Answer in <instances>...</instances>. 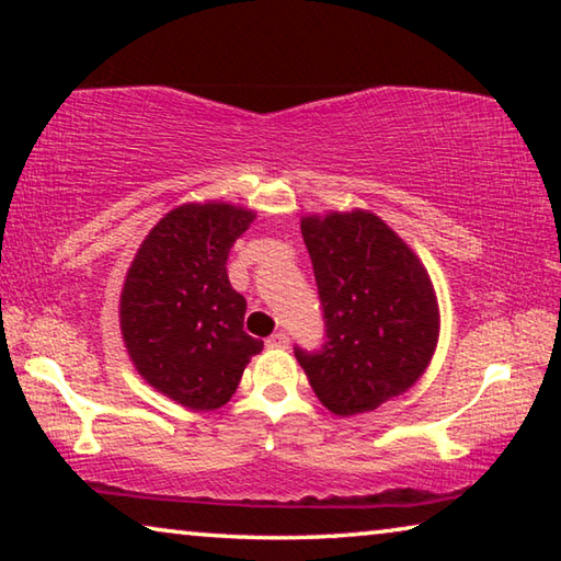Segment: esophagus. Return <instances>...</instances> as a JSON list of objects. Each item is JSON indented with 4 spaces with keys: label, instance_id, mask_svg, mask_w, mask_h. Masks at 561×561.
I'll return each mask as SVG.
<instances>
[{
    "label": "esophagus",
    "instance_id": "obj_1",
    "mask_svg": "<svg viewBox=\"0 0 561 561\" xmlns=\"http://www.w3.org/2000/svg\"><path fill=\"white\" fill-rule=\"evenodd\" d=\"M267 344V348H287L289 346V336L284 334V331H274V334L264 341Z\"/></svg>",
    "mask_w": 561,
    "mask_h": 561
}]
</instances>
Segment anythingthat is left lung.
<instances>
[{
  "label": "left lung",
  "mask_w": 561,
  "mask_h": 561,
  "mask_svg": "<svg viewBox=\"0 0 561 561\" xmlns=\"http://www.w3.org/2000/svg\"><path fill=\"white\" fill-rule=\"evenodd\" d=\"M301 237L327 341L317 351L294 346V356L331 413L374 411L431 364L438 301L428 272L374 213L304 217Z\"/></svg>",
  "instance_id": "obj_1"
}]
</instances>
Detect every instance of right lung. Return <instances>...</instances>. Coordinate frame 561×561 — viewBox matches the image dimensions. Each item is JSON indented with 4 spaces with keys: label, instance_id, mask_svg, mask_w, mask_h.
Returning <instances> with one entry per match:
<instances>
[{
    "label": "right lung",
    "instance_id": "1",
    "mask_svg": "<svg viewBox=\"0 0 561 561\" xmlns=\"http://www.w3.org/2000/svg\"><path fill=\"white\" fill-rule=\"evenodd\" d=\"M254 213L225 203L183 205L140 244L121 294V331L138 374L193 411L230 401L262 341L244 331L247 301L227 257Z\"/></svg>",
    "mask_w": 561,
    "mask_h": 561
}]
</instances>
